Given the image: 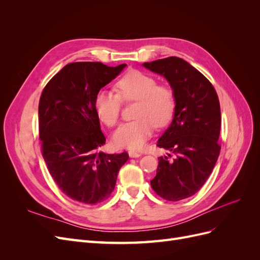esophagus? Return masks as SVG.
<instances>
[{
  "instance_id": "1",
  "label": "esophagus",
  "mask_w": 260,
  "mask_h": 260,
  "mask_svg": "<svg viewBox=\"0 0 260 260\" xmlns=\"http://www.w3.org/2000/svg\"><path fill=\"white\" fill-rule=\"evenodd\" d=\"M128 154H129V156L131 157V158H137V157H140L141 155H142L141 153L136 152V151H129Z\"/></svg>"
}]
</instances>
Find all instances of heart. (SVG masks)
I'll use <instances>...</instances> for the list:
<instances>
[{"label": "heart", "mask_w": 260, "mask_h": 260, "mask_svg": "<svg viewBox=\"0 0 260 260\" xmlns=\"http://www.w3.org/2000/svg\"><path fill=\"white\" fill-rule=\"evenodd\" d=\"M117 93L102 90L94 99V109L100 120L108 127H114L119 120L121 100L137 101L135 109L136 120L123 123L114 133L117 146L138 149L143 147L152 136L154 125L164 127L175 113L176 99L171 88L157 84L151 75L130 70L116 82Z\"/></svg>", "instance_id": "obj_1"}]
</instances>
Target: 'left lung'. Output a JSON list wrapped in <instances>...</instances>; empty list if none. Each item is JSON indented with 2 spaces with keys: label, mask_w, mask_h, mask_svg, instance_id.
Listing matches in <instances>:
<instances>
[{
  "label": "left lung",
  "mask_w": 260,
  "mask_h": 260,
  "mask_svg": "<svg viewBox=\"0 0 260 260\" xmlns=\"http://www.w3.org/2000/svg\"><path fill=\"white\" fill-rule=\"evenodd\" d=\"M142 65L166 78L176 99L174 119L157 142L175 158L159 157L151 186L164 200H184L203 186L218 159L221 127L218 95L207 78L182 58L170 56Z\"/></svg>",
  "instance_id": "obj_1"
}]
</instances>
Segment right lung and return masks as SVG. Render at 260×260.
Segmentation results:
<instances>
[{
    "label": "right lung",
    "instance_id": "right-lung-1",
    "mask_svg": "<svg viewBox=\"0 0 260 260\" xmlns=\"http://www.w3.org/2000/svg\"><path fill=\"white\" fill-rule=\"evenodd\" d=\"M127 66L78 61L55 75L39 103V137L52 178L68 198L84 204L105 201L129 155L98 152L105 144L94 99Z\"/></svg>",
    "mask_w": 260,
    "mask_h": 260
}]
</instances>
